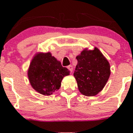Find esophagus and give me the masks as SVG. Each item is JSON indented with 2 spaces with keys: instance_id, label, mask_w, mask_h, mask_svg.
I'll list each match as a JSON object with an SVG mask.
<instances>
[{
  "instance_id": "esophagus-1",
  "label": "esophagus",
  "mask_w": 133,
  "mask_h": 133,
  "mask_svg": "<svg viewBox=\"0 0 133 133\" xmlns=\"http://www.w3.org/2000/svg\"><path fill=\"white\" fill-rule=\"evenodd\" d=\"M68 69L71 72H72V71H73V68H72V66L71 65H69V66H68Z\"/></svg>"
}]
</instances>
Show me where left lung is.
<instances>
[{"instance_id": "left-lung-1", "label": "left lung", "mask_w": 133, "mask_h": 133, "mask_svg": "<svg viewBox=\"0 0 133 133\" xmlns=\"http://www.w3.org/2000/svg\"><path fill=\"white\" fill-rule=\"evenodd\" d=\"M74 76L79 92L86 96H94L106 86L111 74L110 64L97 47L84 49L76 57Z\"/></svg>"}]
</instances>
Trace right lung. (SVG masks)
Returning a JSON list of instances; mask_svg holds the SVG:
<instances>
[{
	"mask_svg": "<svg viewBox=\"0 0 133 133\" xmlns=\"http://www.w3.org/2000/svg\"><path fill=\"white\" fill-rule=\"evenodd\" d=\"M69 74L68 69L63 68L50 52L36 53L27 71L31 86L44 96H50L59 90L62 79Z\"/></svg>",
	"mask_w": 133,
	"mask_h": 133,
	"instance_id": "obj_1",
	"label": "right lung"
}]
</instances>
